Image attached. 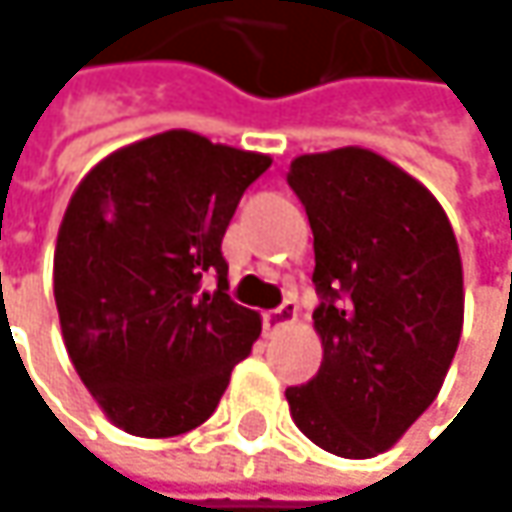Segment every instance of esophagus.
Returning a JSON list of instances; mask_svg holds the SVG:
<instances>
[{"mask_svg":"<svg viewBox=\"0 0 512 512\" xmlns=\"http://www.w3.org/2000/svg\"><path fill=\"white\" fill-rule=\"evenodd\" d=\"M297 311H300L297 300H285L279 309L268 311V314H265V329H268V335H274L279 329L291 326V323L297 320Z\"/></svg>","mask_w":512,"mask_h":512,"instance_id":"obj_1","label":"esophagus"}]
</instances>
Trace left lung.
<instances>
[{
	"label": "left lung",
	"mask_w": 512,
	"mask_h": 512,
	"mask_svg": "<svg viewBox=\"0 0 512 512\" xmlns=\"http://www.w3.org/2000/svg\"><path fill=\"white\" fill-rule=\"evenodd\" d=\"M314 233L323 303L317 376L288 387L291 420L338 457H376L437 399L463 329V265L449 215L414 174L370 148L291 160Z\"/></svg>",
	"instance_id": "8db88e82"
}]
</instances>
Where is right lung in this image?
Listing matches in <instances>:
<instances>
[{
	"label": "right lung",
	"mask_w": 512,
	"mask_h": 512,
	"mask_svg": "<svg viewBox=\"0 0 512 512\" xmlns=\"http://www.w3.org/2000/svg\"><path fill=\"white\" fill-rule=\"evenodd\" d=\"M268 154L165 130L116 148L72 192L55 244L63 344L104 417L177 437L218 408L262 332L227 297L221 238ZM218 275L209 292L205 276Z\"/></svg>",
	"instance_id": "right-lung-1"
}]
</instances>
